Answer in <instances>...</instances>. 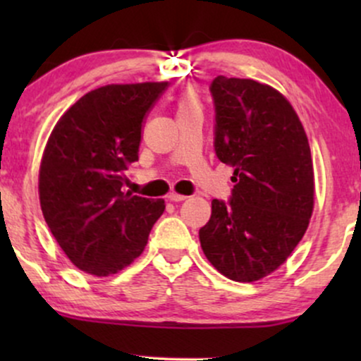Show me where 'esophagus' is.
Segmentation results:
<instances>
[{
    "mask_svg": "<svg viewBox=\"0 0 361 361\" xmlns=\"http://www.w3.org/2000/svg\"><path fill=\"white\" fill-rule=\"evenodd\" d=\"M168 200L169 202H183V200H186V195H180L176 192H171L168 195Z\"/></svg>",
    "mask_w": 361,
    "mask_h": 361,
    "instance_id": "esophagus-1",
    "label": "esophagus"
}]
</instances>
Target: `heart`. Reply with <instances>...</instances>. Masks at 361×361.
Returning <instances> with one entry per match:
<instances>
[{"label": "heart", "mask_w": 361, "mask_h": 361, "mask_svg": "<svg viewBox=\"0 0 361 361\" xmlns=\"http://www.w3.org/2000/svg\"><path fill=\"white\" fill-rule=\"evenodd\" d=\"M186 110H200V102H198L197 94L192 93V91H186L178 100V114Z\"/></svg>", "instance_id": "b5f03b06"}]
</instances>
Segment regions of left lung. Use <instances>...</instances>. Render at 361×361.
<instances>
[{"instance_id":"1","label":"left lung","mask_w":361,"mask_h":361,"mask_svg":"<svg viewBox=\"0 0 361 361\" xmlns=\"http://www.w3.org/2000/svg\"><path fill=\"white\" fill-rule=\"evenodd\" d=\"M215 154L234 168L229 204L212 202L200 229L207 259L243 283L279 270L309 227L314 168L299 115L270 85L217 76Z\"/></svg>"}]
</instances>
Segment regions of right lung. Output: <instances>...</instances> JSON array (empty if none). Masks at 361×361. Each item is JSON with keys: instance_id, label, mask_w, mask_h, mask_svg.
<instances>
[{"instance_id": "1", "label": "right lung", "mask_w": 361, "mask_h": 361, "mask_svg": "<svg viewBox=\"0 0 361 361\" xmlns=\"http://www.w3.org/2000/svg\"><path fill=\"white\" fill-rule=\"evenodd\" d=\"M166 88L168 81H149L90 91L62 114L45 144L40 209L64 255L90 275H115L139 258L166 209L163 198L122 192L146 115Z\"/></svg>"}]
</instances>
